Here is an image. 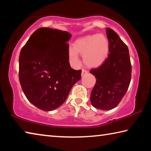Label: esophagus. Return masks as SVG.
<instances>
[{
  "instance_id": "obj_1",
  "label": "esophagus",
  "mask_w": 151,
  "mask_h": 151,
  "mask_svg": "<svg viewBox=\"0 0 151 151\" xmlns=\"http://www.w3.org/2000/svg\"><path fill=\"white\" fill-rule=\"evenodd\" d=\"M87 73H88V71H87V70H85V69H83V70H82L81 75H82V76H85V75H86Z\"/></svg>"
}]
</instances>
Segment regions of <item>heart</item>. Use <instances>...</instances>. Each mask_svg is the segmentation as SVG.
Returning <instances> with one entry per match:
<instances>
[{"label":"heart","mask_w":151,"mask_h":151,"mask_svg":"<svg viewBox=\"0 0 151 151\" xmlns=\"http://www.w3.org/2000/svg\"><path fill=\"white\" fill-rule=\"evenodd\" d=\"M109 41L103 34L88 35L78 39L74 42L73 48L68 52L69 61L73 66L80 64L78 54L83 56V60L86 65L96 67L103 64L108 57Z\"/></svg>","instance_id":"b5f03b06"}]
</instances>
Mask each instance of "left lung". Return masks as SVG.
I'll return each mask as SVG.
<instances>
[{
  "label": "left lung",
  "mask_w": 151,
  "mask_h": 151,
  "mask_svg": "<svg viewBox=\"0 0 151 151\" xmlns=\"http://www.w3.org/2000/svg\"><path fill=\"white\" fill-rule=\"evenodd\" d=\"M106 30L110 53L101 66L90 70L96 79L91 101L94 107L101 110L118 105L129 88L132 72L127 46L113 30L106 28Z\"/></svg>",
  "instance_id": "1"
}]
</instances>
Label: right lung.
<instances>
[{
  "mask_svg": "<svg viewBox=\"0 0 151 151\" xmlns=\"http://www.w3.org/2000/svg\"><path fill=\"white\" fill-rule=\"evenodd\" d=\"M70 37L66 31L39 28L20 50V86L28 100L42 111H53L63 104L81 78V70L73 69L69 63Z\"/></svg>",
  "mask_w": 151,
  "mask_h": 151,
  "instance_id": "obj_1",
  "label": "right lung"
}]
</instances>
